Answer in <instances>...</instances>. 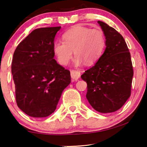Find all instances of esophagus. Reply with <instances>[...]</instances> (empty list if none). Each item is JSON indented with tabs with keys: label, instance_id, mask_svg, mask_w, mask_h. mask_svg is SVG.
I'll use <instances>...</instances> for the list:
<instances>
[{
	"label": "esophagus",
	"instance_id": "esophagus-1",
	"mask_svg": "<svg viewBox=\"0 0 147 147\" xmlns=\"http://www.w3.org/2000/svg\"><path fill=\"white\" fill-rule=\"evenodd\" d=\"M71 77L74 81H77L80 77V72L78 71H76V70H71Z\"/></svg>",
	"mask_w": 147,
	"mask_h": 147
}]
</instances>
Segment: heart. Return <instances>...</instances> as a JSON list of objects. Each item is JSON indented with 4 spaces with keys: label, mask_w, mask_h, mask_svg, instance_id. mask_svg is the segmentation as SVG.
Returning <instances> with one entry per match:
<instances>
[{
    "label": "heart",
    "mask_w": 147,
    "mask_h": 147,
    "mask_svg": "<svg viewBox=\"0 0 147 147\" xmlns=\"http://www.w3.org/2000/svg\"><path fill=\"white\" fill-rule=\"evenodd\" d=\"M63 41L53 43V50L57 61L62 65L69 63L73 51L74 64L80 66L84 62L92 65L102 55L106 44L105 35L100 29H90L78 25L63 33Z\"/></svg>",
    "instance_id": "b5f03b06"
}]
</instances>
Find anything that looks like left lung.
Segmentation results:
<instances>
[{
  "label": "left lung",
  "instance_id": "8db88e82",
  "mask_svg": "<svg viewBox=\"0 0 147 147\" xmlns=\"http://www.w3.org/2000/svg\"><path fill=\"white\" fill-rule=\"evenodd\" d=\"M98 23L105 35V50L81 78L87 82L86 98L92 108L110 113L119 110L130 97L133 69L123 37L104 22Z\"/></svg>",
  "mask_w": 147,
  "mask_h": 147
}]
</instances>
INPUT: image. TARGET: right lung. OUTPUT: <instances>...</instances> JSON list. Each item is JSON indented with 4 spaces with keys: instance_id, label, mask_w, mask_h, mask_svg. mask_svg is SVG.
<instances>
[{
    "instance_id": "add662e5",
    "label": "right lung",
    "mask_w": 147,
    "mask_h": 147,
    "mask_svg": "<svg viewBox=\"0 0 147 147\" xmlns=\"http://www.w3.org/2000/svg\"><path fill=\"white\" fill-rule=\"evenodd\" d=\"M61 27L33 30L16 48L11 71L18 107L34 118L55 111L63 90L71 83L69 70L54 59L53 45Z\"/></svg>"
}]
</instances>
